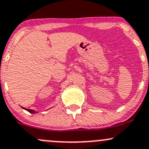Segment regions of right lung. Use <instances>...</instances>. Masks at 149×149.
<instances>
[{"label":"right lung","instance_id":"right-lung-1","mask_svg":"<svg viewBox=\"0 0 149 149\" xmlns=\"http://www.w3.org/2000/svg\"><path fill=\"white\" fill-rule=\"evenodd\" d=\"M22 109H25V110H26L27 111H29V113H36V111H33V110H32V109H25V108H24V107H22Z\"/></svg>","mask_w":149,"mask_h":149}]
</instances>
